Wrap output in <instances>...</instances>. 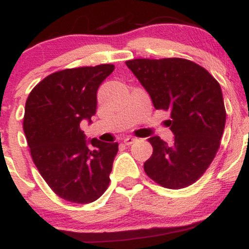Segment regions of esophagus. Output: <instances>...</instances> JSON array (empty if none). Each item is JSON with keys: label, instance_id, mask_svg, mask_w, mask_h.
Wrapping results in <instances>:
<instances>
[{"label": "esophagus", "instance_id": "1", "mask_svg": "<svg viewBox=\"0 0 249 249\" xmlns=\"http://www.w3.org/2000/svg\"><path fill=\"white\" fill-rule=\"evenodd\" d=\"M134 142H136V138H133V137H126L123 142H124L125 145H131V144H133Z\"/></svg>", "mask_w": 249, "mask_h": 249}]
</instances>
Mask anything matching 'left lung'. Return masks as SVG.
Here are the masks:
<instances>
[{
  "label": "left lung",
  "mask_w": 249,
  "mask_h": 249,
  "mask_svg": "<svg viewBox=\"0 0 249 249\" xmlns=\"http://www.w3.org/2000/svg\"><path fill=\"white\" fill-rule=\"evenodd\" d=\"M127 68L147 91L154 107L171 112L165 122L174 134L168 145L148 138L153 153L145 173L162 187L179 190L202 176L220 147L226 110L220 84L206 69L184 58H137Z\"/></svg>",
  "instance_id": "1"
}]
</instances>
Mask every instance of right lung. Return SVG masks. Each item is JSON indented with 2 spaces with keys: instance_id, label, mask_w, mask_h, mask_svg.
Listing matches in <instances>:
<instances>
[{
  "instance_id": "obj_1",
  "label": "right lung",
  "mask_w": 249,
  "mask_h": 249,
  "mask_svg": "<svg viewBox=\"0 0 249 249\" xmlns=\"http://www.w3.org/2000/svg\"><path fill=\"white\" fill-rule=\"evenodd\" d=\"M113 70V64H101L57 71L25 102L23 131L31 158L51 190L67 201H95L110 184L118 142L93 138L89 147L81 122H91L97 90Z\"/></svg>"
}]
</instances>
